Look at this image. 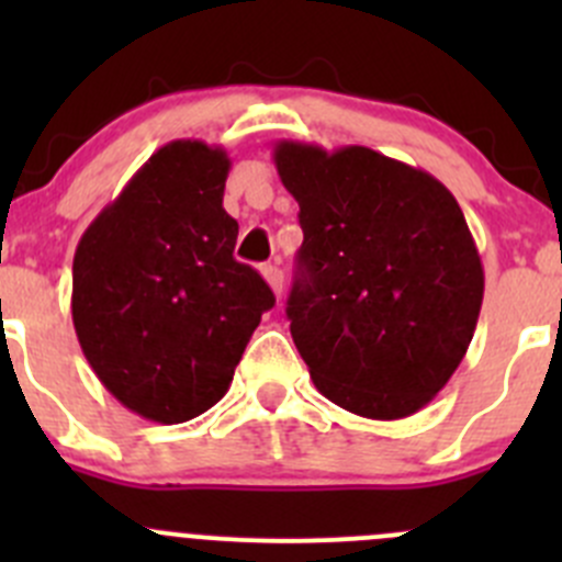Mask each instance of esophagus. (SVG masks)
<instances>
[{
    "instance_id": "obj_1",
    "label": "esophagus",
    "mask_w": 562,
    "mask_h": 562,
    "mask_svg": "<svg viewBox=\"0 0 562 562\" xmlns=\"http://www.w3.org/2000/svg\"><path fill=\"white\" fill-rule=\"evenodd\" d=\"M260 274H263V280L269 282V288L271 291H274V296L280 299L282 296V282H285V274H282V269L280 266H263V269H260Z\"/></svg>"
}]
</instances>
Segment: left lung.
Returning <instances> with one entry per match:
<instances>
[{"instance_id":"8db88e82","label":"left lung","mask_w":562,"mask_h":562,"mask_svg":"<svg viewBox=\"0 0 562 562\" xmlns=\"http://www.w3.org/2000/svg\"><path fill=\"white\" fill-rule=\"evenodd\" d=\"M299 203L291 334L315 389L356 416L427 407L468 353L484 266L443 181L367 146L277 140Z\"/></svg>"}]
</instances>
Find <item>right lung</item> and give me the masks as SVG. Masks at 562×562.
Returning <instances> with one entry per match:
<instances>
[{
	"instance_id": "1",
	"label": "right lung",
	"mask_w": 562,
	"mask_h": 562,
	"mask_svg": "<svg viewBox=\"0 0 562 562\" xmlns=\"http://www.w3.org/2000/svg\"><path fill=\"white\" fill-rule=\"evenodd\" d=\"M223 146L171 140L92 220L72 258V326L127 411L181 424L217 405L274 293L234 258Z\"/></svg>"
}]
</instances>
